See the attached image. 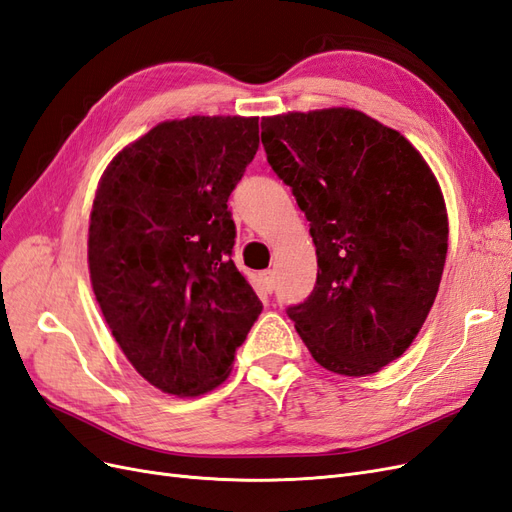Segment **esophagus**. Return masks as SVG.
<instances>
[{
  "label": "esophagus",
  "mask_w": 512,
  "mask_h": 512,
  "mask_svg": "<svg viewBox=\"0 0 512 512\" xmlns=\"http://www.w3.org/2000/svg\"><path fill=\"white\" fill-rule=\"evenodd\" d=\"M260 282H262V286H265L267 292H273V288H275L273 271H262V273H260Z\"/></svg>",
  "instance_id": "esophagus-1"
}]
</instances>
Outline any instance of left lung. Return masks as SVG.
<instances>
[{"instance_id": "1", "label": "left lung", "mask_w": 512, "mask_h": 512, "mask_svg": "<svg viewBox=\"0 0 512 512\" xmlns=\"http://www.w3.org/2000/svg\"><path fill=\"white\" fill-rule=\"evenodd\" d=\"M260 126L318 256L312 294L286 314L318 365L376 374L410 348L436 301L448 250L440 185L404 136L354 108Z\"/></svg>"}]
</instances>
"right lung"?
I'll return each instance as SVG.
<instances>
[{
	"label": "right lung",
	"mask_w": 512,
	"mask_h": 512,
	"mask_svg": "<svg viewBox=\"0 0 512 512\" xmlns=\"http://www.w3.org/2000/svg\"><path fill=\"white\" fill-rule=\"evenodd\" d=\"M258 117L158 123L121 149L89 220L104 320L149 384L177 397L220 386L262 303L232 262L228 196L258 151Z\"/></svg>",
	"instance_id": "right-lung-1"
}]
</instances>
